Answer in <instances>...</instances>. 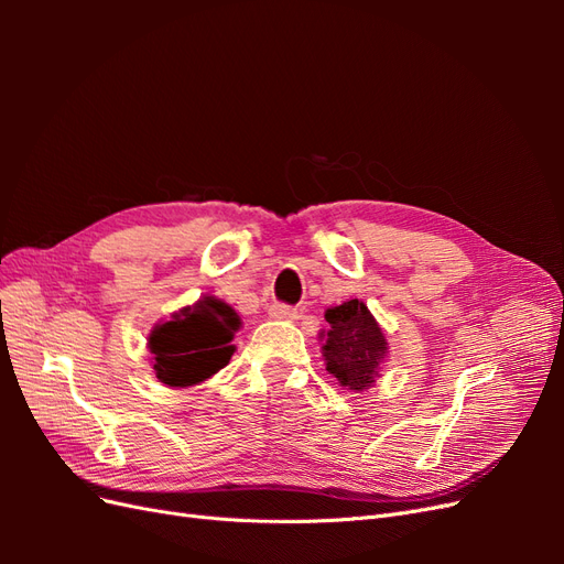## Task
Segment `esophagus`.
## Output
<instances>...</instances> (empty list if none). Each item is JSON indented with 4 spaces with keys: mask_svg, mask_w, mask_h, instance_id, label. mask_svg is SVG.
I'll return each instance as SVG.
<instances>
[{
    "mask_svg": "<svg viewBox=\"0 0 564 564\" xmlns=\"http://www.w3.org/2000/svg\"><path fill=\"white\" fill-rule=\"evenodd\" d=\"M268 315L272 319H289V322L299 319V311L292 308V305H286V303H272L268 308Z\"/></svg>",
    "mask_w": 564,
    "mask_h": 564,
    "instance_id": "obj_1",
    "label": "esophagus"
}]
</instances>
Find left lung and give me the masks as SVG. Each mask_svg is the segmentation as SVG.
<instances>
[{
  "mask_svg": "<svg viewBox=\"0 0 564 564\" xmlns=\"http://www.w3.org/2000/svg\"><path fill=\"white\" fill-rule=\"evenodd\" d=\"M324 319L329 332L324 336L322 357L332 377L348 390L362 392L377 381L383 357L388 355V340L362 301H346L334 305Z\"/></svg>",
  "mask_w": 564,
  "mask_h": 564,
  "instance_id": "1",
  "label": "left lung"
}]
</instances>
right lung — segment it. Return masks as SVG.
<instances>
[{
    "label": "right lung",
    "mask_w": 564,
    "mask_h": 564,
    "mask_svg": "<svg viewBox=\"0 0 564 564\" xmlns=\"http://www.w3.org/2000/svg\"><path fill=\"white\" fill-rule=\"evenodd\" d=\"M240 324V315L214 296H204L158 324L148 336L158 379L169 388L207 381L230 362L232 338Z\"/></svg>",
    "instance_id": "add662e5"
}]
</instances>
